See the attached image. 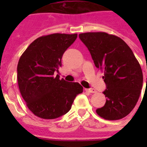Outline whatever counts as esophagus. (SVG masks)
<instances>
[{"label": "esophagus", "instance_id": "esophagus-1", "mask_svg": "<svg viewBox=\"0 0 147 147\" xmlns=\"http://www.w3.org/2000/svg\"><path fill=\"white\" fill-rule=\"evenodd\" d=\"M85 91L89 93H95L96 92V90L94 89V88H88V89H85Z\"/></svg>", "mask_w": 147, "mask_h": 147}]
</instances>
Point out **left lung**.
<instances>
[{"instance_id": "8db88e82", "label": "left lung", "mask_w": 147, "mask_h": 147, "mask_svg": "<svg viewBox=\"0 0 147 147\" xmlns=\"http://www.w3.org/2000/svg\"><path fill=\"white\" fill-rule=\"evenodd\" d=\"M78 36L89 50L95 66L104 71L107 89L103 93L107 98L96 113L109 121L125 117L137 105L143 87L139 62L128 45L117 36L90 32Z\"/></svg>"}]
</instances>
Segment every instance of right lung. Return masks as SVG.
I'll return each mask as SVG.
<instances>
[{"mask_svg":"<svg viewBox=\"0 0 147 147\" xmlns=\"http://www.w3.org/2000/svg\"><path fill=\"white\" fill-rule=\"evenodd\" d=\"M77 38V34L53 33L35 40L20 56L17 82L26 106L42 119H55L71 109L76 97L82 93L78 82H69L55 71L62 66V55Z\"/></svg>","mask_w":147,"mask_h":147,"instance_id":"obj_1","label":"right lung"}]
</instances>
